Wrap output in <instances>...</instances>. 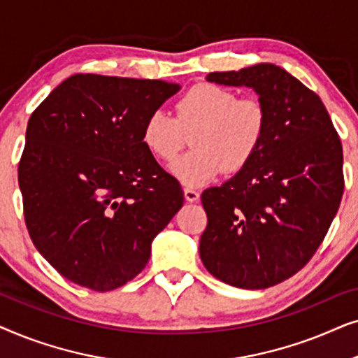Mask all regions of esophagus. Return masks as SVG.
I'll return each instance as SVG.
<instances>
[{
    "instance_id": "1",
    "label": "esophagus",
    "mask_w": 358,
    "mask_h": 358,
    "mask_svg": "<svg viewBox=\"0 0 358 358\" xmlns=\"http://www.w3.org/2000/svg\"><path fill=\"white\" fill-rule=\"evenodd\" d=\"M184 197H185V200H187V202H197V200L200 199V194L192 187H185L184 189Z\"/></svg>"
}]
</instances>
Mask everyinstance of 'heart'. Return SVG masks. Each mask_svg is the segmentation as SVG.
Returning <instances> with one entry per match:
<instances>
[{"mask_svg": "<svg viewBox=\"0 0 358 358\" xmlns=\"http://www.w3.org/2000/svg\"><path fill=\"white\" fill-rule=\"evenodd\" d=\"M267 109L256 97H243L227 87L202 83L176 102V117L155 110L145 120L141 141L155 158L171 161L184 143V131H195V148L169 166L180 182L199 187L224 169H243L261 148L267 130Z\"/></svg>", "mask_w": 358, "mask_h": 358, "instance_id": "b5f03b06", "label": "heart"}]
</instances>
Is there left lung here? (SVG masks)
Instances as JSON below:
<instances>
[{"mask_svg":"<svg viewBox=\"0 0 358 358\" xmlns=\"http://www.w3.org/2000/svg\"><path fill=\"white\" fill-rule=\"evenodd\" d=\"M205 80L251 87L268 120L252 159L203 190L200 259L228 285L268 288L306 266L336 217L344 192L339 135L320 96L272 63Z\"/></svg>","mask_w":358,"mask_h":358,"instance_id":"1","label":"left lung"}]
</instances>
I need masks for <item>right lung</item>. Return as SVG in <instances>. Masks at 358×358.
Returning <instances> with one entry per match:
<instances>
[{
  "instance_id": "add662e5",
  "label": "right lung",
  "mask_w": 358,
  "mask_h": 358,
  "mask_svg": "<svg viewBox=\"0 0 358 358\" xmlns=\"http://www.w3.org/2000/svg\"><path fill=\"white\" fill-rule=\"evenodd\" d=\"M179 90L75 75L29 119L19 163L24 218L34 246L68 280L94 292L125 285L182 207L180 184L141 141L148 115Z\"/></svg>"
}]
</instances>
